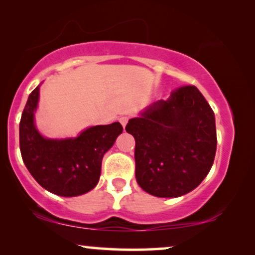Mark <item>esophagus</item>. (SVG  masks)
Listing matches in <instances>:
<instances>
[{
  "mask_svg": "<svg viewBox=\"0 0 255 255\" xmlns=\"http://www.w3.org/2000/svg\"><path fill=\"white\" fill-rule=\"evenodd\" d=\"M120 122H121V124L123 125V128H125V125H127L128 122V117H127V116L121 117V118H120Z\"/></svg>",
  "mask_w": 255,
  "mask_h": 255,
  "instance_id": "obj_1",
  "label": "esophagus"
}]
</instances>
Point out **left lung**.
<instances>
[{"instance_id":"1","label":"left lung","mask_w":255,"mask_h":255,"mask_svg":"<svg viewBox=\"0 0 255 255\" xmlns=\"http://www.w3.org/2000/svg\"><path fill=\"white\" fill-rule=\"evenodd\" d=\"M125 130L135 140V179L153 196H182L210 172L217 148L215 114L195 86L173 90Z\"/></svg>"}]
</instances>
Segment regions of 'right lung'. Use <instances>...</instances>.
<instances>
[{
	"label": "right lung",
	"mask_w": 255,
	"mask_h": 255,
	"mask_svg": "<svg viewBox=\"0 0 255 255\" xmlns=\"http://www.w3.org/2000/svg\"><path fill=\"white\" fill-rule=\"evenodd\" d=\"M39 86L29 95L19 123L20 154L27 170L44 189L59 196L88 193L99 182L103 155L123 127L118 122L96 125L76 138L47 139L34 125Z\"/></svg>",
	"instance_id": "1"
}]
</instances>
